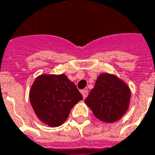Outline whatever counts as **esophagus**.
<instances>
[{
    "mask_svg": "<svg viewBox=\"0 0 155 155\" xmlns=\"http://www.w3.org/2000/svg\"><path fill=\"white\" fill-rule=\"evenodd\" d=\"M81 94L83 96V98L85 99L87 97V95H88V91L87 90H83V91H81Z\"/></svg>",
    "mask_w": 155,
    "mask_h": 155,
    "instance_id": "1",
    "label": "esophagus"
}]
</instances>
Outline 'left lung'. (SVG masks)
I'll return each instance as SVG.
<instances>
[{
    "instance_id": "8db88e82",
    "label": "left lung",
    "mask_w": 155,
    "mask_h": 155,
    "mask_svg": "<svg viewBox=\"0 0 155 155\" xmlns=\"http://www.w3.org/2000/svg\"><path fill=\"white\" fill-rule=\"evenodd\" d=\"M130 100V88L126 82L114 74L102 73L85 103L99 120L113 123L127 112Z\"/></svg>"
}]
</instances>
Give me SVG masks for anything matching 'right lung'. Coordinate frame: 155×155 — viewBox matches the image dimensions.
<instances>
[{"mask_svg": "<svg viewBox=\"0 0 155 155\" xmlns=\"http://www.w3.org/2000/svg\"><path fill=\"white\" fill-rule=\"evenodd\" d=\"M75 85L64 74H41L33 82L29 99L38 119L50 127L61 126L82 99Z\"/></svg>", "mask_w": 155, "mask_h": 155, "instance_id": "obj_1", "label": "right lung"}]
</instances>
